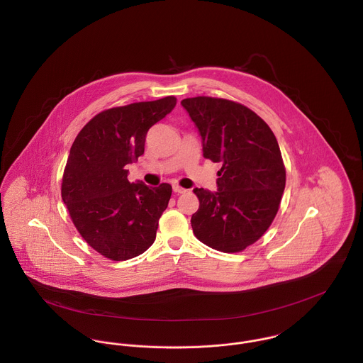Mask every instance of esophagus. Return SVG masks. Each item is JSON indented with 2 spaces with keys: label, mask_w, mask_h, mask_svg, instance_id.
<instances>
[{
  "label": "esophagus",
  "mask_w": 363,
  "mask_h": 363,
  "mask_svg": "<svg viewBox=\"0 0 363 363\" xmlns=\"http://www.w3.org/2000/svg\"><path fill=\"white\" fill-rule=\"evenodd\" d=\"M173 191L177 193V194H183V193H186L187 190L183 189V187H180V186H177V184H173Z\"/></svg>",
  "instance_id": "esophagus-1"
}]
</instances>
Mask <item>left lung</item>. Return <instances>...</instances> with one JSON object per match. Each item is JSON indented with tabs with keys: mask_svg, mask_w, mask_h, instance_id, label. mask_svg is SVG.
<instances>
[{
	"mask_svg": "<svg viewBox=\"0 0 363 363\" xmlns=\"http://www.w3.org/2000/svg\"><path fill=\"white\" fill-rule=\"evenodd\" d=\"M203 155L220 162L216 191L194 189L200 208L194 235L209 247L236 253L257 242L274 220L285 189V166L267 123L243 104L208 96L183 99Z\"/></svg>",
	"mask_w": 363,
	"mask_h": 363,
	"instance_id": "obj_1",
	"label": "left lung"
}]
</instances>
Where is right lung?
<instances>
[{
    "instance_id": "1",
    "label": "right lung",
    "mask_w": 363,
    "mask_h": 363,
    "mask_svg": "<svg viewBox=\"0 0 363 363\" xmlns=\"http://www.w3.org/2000/svg\"><path fill=\"white\" fill-rule=\"evenodd\" d=\"M176 106L174 96L113 107L77 135L65 164L61 197L86 240L107 259H133L155 242L172 186L130 183L127 164L144 154L148 130Z\"/></svg>"
}]
</instances>
